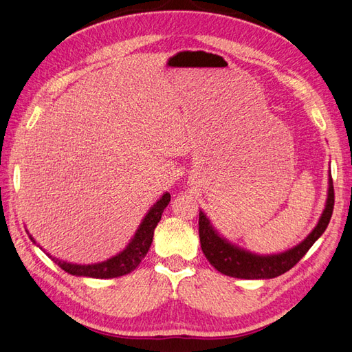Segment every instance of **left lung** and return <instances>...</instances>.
<instances>
[{
    "instance_id": "8db88e82",
    "label": "left lung",
    "mask_w": 352,
    "mask_h": 352,
    "mask_svg": "<svg viewBox=\"0 0 352 352\" xmlns=\"http://www.w3.org/2000/svg\"><path fill=\"white\" fill-rule=\"evenodd\" d=\"M334 208V186L333 179L330 177L329 199L324 214L319 220L314 232L304 239L300 245L289 250L282 254L274 256H256L244 250L233 247L229 242H226L217 235L212 226L205 214L199 215V236L200 245L206 259L212 267L223 272L226 276L238 277V278H272L285 274L286 271L294 268L298 263L302 256L309 252V248L315 244V241L325 232L327 226L330 223Z\"/></svg>"
}]
</instances>
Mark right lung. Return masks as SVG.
<instances>
[{
    "instance_id": "1",
    "label": "right lung",
    "mask_w": 352,
    "mask_h": 352,
    "mask_svg": "<svg viewBox=\"0 0 352 352\" xmlns=\"http://www.w3.org/2000/svg\"><path fill=\"white\" fill-rule=\"evenodd\" d=\"M170 201V194L166 192L164 196L155 203L153 208L149 210V214L146 215L140 229L137 230L134 239L129 242V245L123 250L120 254H117L111 259L105 262L95 263V265H75V263H67L61 262L58 259H51L56 262L61 270L72 276H84V277H93V278H113V277H120L128 274V272L134 271L140 262H142L143 257L147 254L153 239V230L156 224L160 223L161 215L164 209L167 208ZM33 239V238H31Z\"/></svg>"
}]
</instances>
